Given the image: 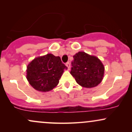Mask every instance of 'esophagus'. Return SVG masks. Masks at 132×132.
Returning a JSON list of instances; mask_svg holds the SVG:
<instances>
[{
  "instance_id": "esophagus-1",
  "label": "esophagus",
  "mask_w": 132,
  "mask_h": 132,
  "mask_svg": "<svg viewBox=\"0 0 132 132\" xmlns=\"http://www.w3.org/2000/svg\"><path fill=\"white\" fill-rule=\"evenodd\" d=\"M66 66H67L68 69L69 70V69H70V63H69V62H68V63H66Z\"/></svg>"
}]
</instances>
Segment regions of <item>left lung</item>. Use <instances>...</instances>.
<instances>
[{
    "instance_id": "1",
    "label": "left lung",
    "mask_w": 132,
    "mask_h": 132,
    "mask_svg": "<svg viewBox=\"0 0 132 132\" xmlns=\"http://www.w3.org/2000/svg\"><path fill=\"white\" fill-rule=\"evenodd\" d=\"M71 75L79 85L86 88L96 87L102 81L105 67L97 57L79 51L73 56Z\"/></svg>"
}]
</instances>
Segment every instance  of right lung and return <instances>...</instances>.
Segmentation results:
<instances>
[{
  "mask_svg": "<svg viewBox=\"0 0 132 132\" xmlns=\"http://www.w3.org/2000/svg\"><path fill=\"white\" fill-rule=\"evenodd\" d=\"M68 68L61 58L49 53L34 58L27 66V79L33 88L48 92L56 87L59 80Z\"/></svg>",
  "mask_w": 132,
  "mask_h": 132,
  "instance_id": "1",
  "label": "right lung"
}]
</instances>
